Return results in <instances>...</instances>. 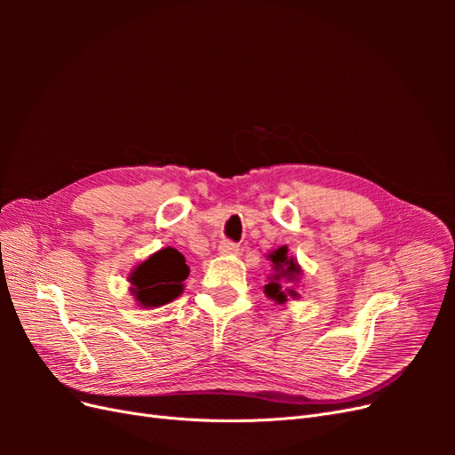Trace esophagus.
<instances>
[{"label":"esophagus","mask_w":455,"mask_h":455,"mask_svg":"<svg viewBox=\"0 0 455 455\" xmlns=\"http://www.w3.org/2000/svg\"><path fill=\"white\" fill-rule=\"evenodd\" d=\"M239 244H235V243H231V241H222L220 243V246H218V252L220 254H229V256H237L239 254Z\"/></svg>","instance_id":"obj_1"}]
</instances>
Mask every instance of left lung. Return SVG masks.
Returning a JSON list of instances; mask_svg holds the SVG:
<instances>
[{"mask_svg":"<svg viewBox=\"0 0 455 455\" xmlns=\"http://www.w3.org/2000/svg\"><path fill=\"white\" fill-rule=\"evenodd\" d=\"M273 264V275L269 277V283L264 286V292L269 299L277 301V304H284L288 299H298L299 294L294 288V283L301 277V267L294 256H288L286 246L273 251L269 256Z\"/></svg>","mask_w":455,"mask_h":455,"instance_id":"left-lung-1","label":"left lung"}]
</instances>
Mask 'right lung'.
I'll list each match as a JSON object with an SVG mask.
<instances>
[{
  "label": "right lung",
  "instance_id": "1",
  "mask_svg": "<svg viewBox=\"0 0 455 455\" xmlns=\"http://www.w3.org/2000/svg\"><path fill=\"white\" fill-rule=\"evenodd\" d=\"M189 267L182 252L172 246L151 254L129 275L131 294L142 307H159L184 292Z\"/></svg>",
  "mask_w": 455,
  "mask_h": 455
}]
</instances>
